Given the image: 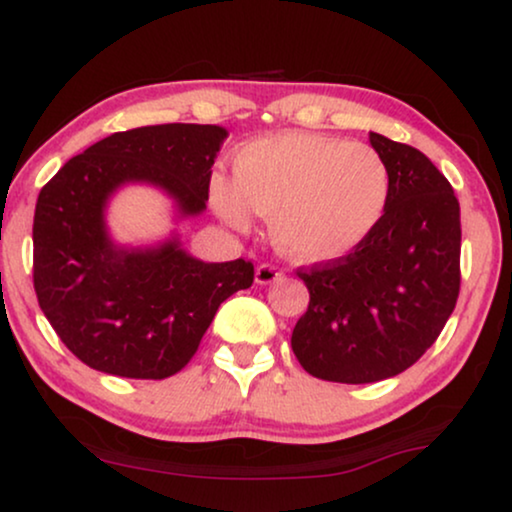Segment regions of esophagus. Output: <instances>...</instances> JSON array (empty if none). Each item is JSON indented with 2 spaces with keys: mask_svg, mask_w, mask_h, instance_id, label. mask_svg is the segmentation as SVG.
Returning <instances> with one entry per match:
<instances>
[{
  "mask_svg": "<svg viewBox=\"0 0 512 512\" xmlns=\"http://www.w3.org/2000/svg\"><path fill=\"white\" fill-rule=\"evenodd\" d=\"M279 279H282V270H277L275 265L263 263L256 268V284H261V286L275 284V282H279Z\"/></svg>",
  "mask_w": 512,
  "mask_h": 512,
  "instance_id": "1",
  "label": "esophagus"
}]
</instances>
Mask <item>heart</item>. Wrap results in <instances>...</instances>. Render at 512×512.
I'll list each match as a JSON object with an SVG mask.
<instances>
[{
    "mask_svg": "<svg viewBox=\"0 0 512 512\" xmlns=\"http://www.w3.org/2000/svg\"><path fill=\"white\" fill-rule=\"evenodd\" d=\"M212 205L230 226L270 216L284 256L335 261L359 249L380 226L391 198L387 160L361 142L291 130L254 139L235 156V177L216 172Z\"/></svg>",
    "mask_w": 512,
    "mask_h": 512,
    "instance_id": "obj_1",
    "label": "heart"
}]
</instances>
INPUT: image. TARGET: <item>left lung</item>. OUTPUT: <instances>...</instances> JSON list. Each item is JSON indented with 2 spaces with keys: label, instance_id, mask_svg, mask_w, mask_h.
Listing matches in <instances>:
<instances>
[{
  "label": "left lung",
  "instance_id": "1",
  "mask_svg": "<svg viewBox=\"0 0 512 512\" xmlns=\"http://www.w3.org/2000/svg\"><path fill=\"white\" fill-rule=\"evenodd\" d=\"M391 198L375 233L338 261L298 270L310 305L291 335L307 373L368 384L410 368L443 331L459 296V200L422 151L370 132Z\"/></svg>",
  "mask_w": 512,
  "mask_h": 512
}]
</instances>
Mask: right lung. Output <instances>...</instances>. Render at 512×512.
I'll list each match as a JSON object with an SVG mask.
<instances>
[{
	"instance_id": "right-lung-1",
	"label": "right lung",
	"mask_w": 512,
	"mask_h": 512,
	"mask_svg": "<svg viewBox=\"0 0 512 512\" xmlns=\"http://www.w3.org/2000/svg\"><path fill=\"white\" fill-rule=\"evenodd\" d=\"M221 125L167 123L114 132L60 167L34 209V291L46 319L86 366L132 380H163L191 361L216 310L249 289V261L205 263L165 240L128 247L107 209L123 186L158 188L174 219L207 207Z\"/></svg>"
}]
</instances>
